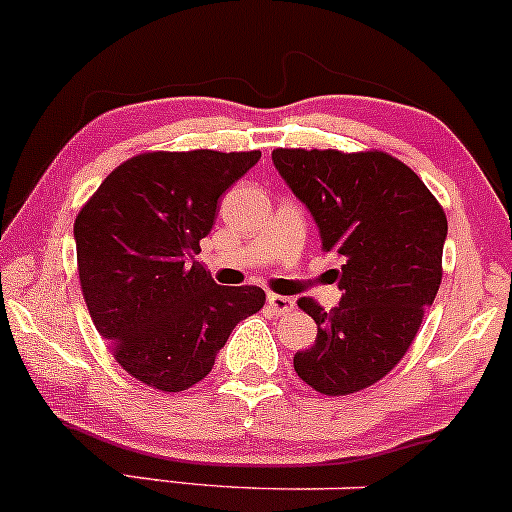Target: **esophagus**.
Returning a JSON list of instances; mask_svg holds the SVG:
<instances>
[{
    "mask_svg": "<svg viewBox=\"0 0 512 512\" xmlns=\"http://www.w3.org/2000/svg\"><path fill=\"white\" fill-rule=\"evenodd\" d=\"M268 307H271L273 315H288V312L295 310V300L288 298V295H268Z\"/></svg>",
    "mask_w": 512,
    "mask_h": 512,
    "instance_id": "1",
    "label": "esophagus"
}]
</instances>
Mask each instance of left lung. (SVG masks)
<instances>
[{"mask_svg":"<svg viewBox=\"0 0 512 512\" xmlns=\"http://www.w3.org/2000/svg\"><path fill=\"white\" fill-rule=\"evenodd\" d=\"M273 163L315 217L322 251L344 258L334 310L298 300L317 339L295 354V373L322 395L359 393L393 371L420 332L442 283L447 214L415 170L376 148H276Z\"/></svg>","mask_w":512,"mask_h":512,"instance_id":"1","label":"left lung"}]
</instances>
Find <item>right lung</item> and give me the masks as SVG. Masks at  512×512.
Segmentation results:
<instances>
[{
	"mask_svg": "<svg viewBox=\"0 0 512 512\" xmlns=\"http://www.w3.org/2000/svg\"><path fill=\"white\" fill-rule=\"evenodd\" d=\"M261 151H146L117 166L75 217L82 295L129 376L180 393L212 371L232 329L256 315V285H217L200 261L222 192Z\"/></svg>",
	"mask_w": 512,
	"mask_h": 512,
	"instance_id": "right-lung-1",
	"label": "right lung"
}]
</instances>
